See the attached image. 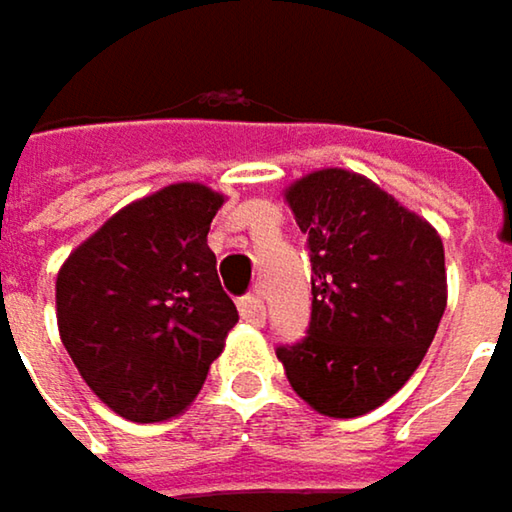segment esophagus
Returning <instances> with one entry per match:
<instances>
[{"mask_svg": "<svg viewBox=\"0 0 512 512\" xmlns=\"http://www.w3.org/2000/svg\"><path fill=\"white\" fill-rule=\"evenodd\" d=\"M237 308H240V317H243L246 323H252V326H263V323H266V305H263V299H260L257 293L243 296V299L237 302Z\"/></svg>", "mask_w": 512, "mask_h": 512, "instance_id": "1", "label": "esophagus"}]
</instances>
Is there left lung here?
<instances>
[{
    "label": "left lung",
    "instance_id": "1",
    "mask_svg": "<svg viewBox=\"0 0 512 512\" xmlns=\"http://www.w3.org/2000/svg\"><path fill=\"white\" fill-rule=\"evenodd\" d=\"M287 201L308 237L311 320L275 356L317 412L358 418L397 394L433 344L445 249L421 216L353 171H314Z\"/></svg>",
    "mask_w": 512,
    "mask_h": 512
}]
</instances>
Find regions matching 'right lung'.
I'll return each mask as SVG.
<instances>
[{
	"label": "right lung",
	"mask_w": 512,
	"mask_h": 512,
	"mask_svg": "<svg viewBox=\"0 0 512 512\" xmlns=\"http://www.w3.org/2000/svg\"><path fill=\"white\" fill-rule=\"evenodd\" d=\"M219 207L201 183L165 186L115 213L58 272L61 344L127 421L180 415L240 320L207 249Z\"/></svg>",
	"instance_id": "obj_1"
}]
</instances>
